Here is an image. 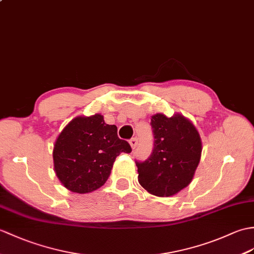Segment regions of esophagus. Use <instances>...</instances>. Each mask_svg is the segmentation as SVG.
Here are the masks:
<instances>
[{"instance_id":"34e87169","label":"esophagus","mask_w":254,"mask_h":254,"mask_svg":"<svg viewBox=\"0 0 254 254\" xmlns=\"http://www.w3.org/2000/svg\"><path fill=\"white\" fill-rule=\"evenodd\" d=\"M137 144H138V139H137L136 137H133V138L129 139V145H131L132 149H135V148H136Z\"/></svg>"}]
</instances>
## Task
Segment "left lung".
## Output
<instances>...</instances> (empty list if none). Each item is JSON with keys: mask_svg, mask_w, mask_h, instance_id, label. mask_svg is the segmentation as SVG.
<instances>
[{"mask_svg": "<svg viewBox=\"0 0 254 254\" xmlns=\"http://www.w3.org/2000/svg\"><path fill=\"white\" fill-rule=\"evenodd\" d=\"M154 150L136 161L138 182L158 197H170L190 184L201 157V138L192 123L180 114L151 117Z\"/></svg>", "mask_w": 254, "mask_h": 254, "instance_id": "8db88e82", "label": "left lung"}]
</instances>
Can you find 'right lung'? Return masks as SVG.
<instances>
[{
	"instance_id": "obj_1",
	"label": "right lung",
	"mask_w": 254,
	"mask_h": 254,
	"mask_svg": "<svg viewBox=\"0 0 254 254\" xmlns=\"http://www.w3.org/2000/svg\"><path fill=\"white\" fill-rule=\"evenodd\" d=\"M127 140L118 137L117 127L104 117H76L64 127L53 150L54 170L62 184L72 192L87 193L108 180L116 158L131 152Z\"/></svg>"
}]
</instances>
